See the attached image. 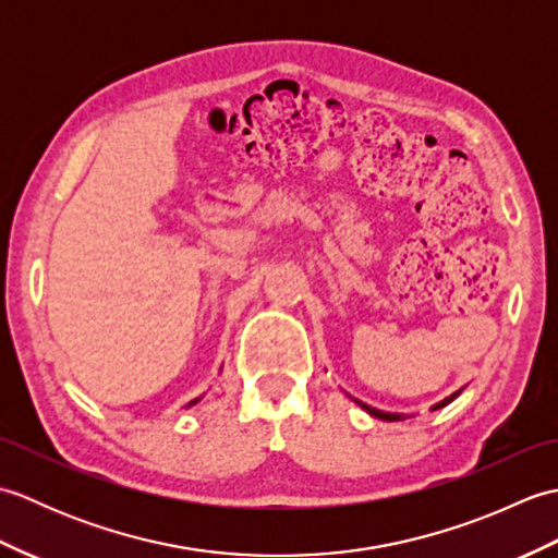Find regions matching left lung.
Masks as SVG:
<instances>
[{
	"mask_svg": "<svg viewBox=\"0 0 558 558\" xmlns=\"http://www.w3.org/2000/svg\"><path fill=\"white\" fill-rule=\"evenodd\" d=\"M460 393V390H458ZM458 393H453V396H448V398H444L441 402H436V405L432 408V410H438V408H444V405H448L450 400H456L458 398ZM360 405L372 414V417H378V420H386V422H398V420H402V414H396V412H381V410H376V408H369V405H364V402H360Z\"/></svg>",
	"mask_w": 558,
	"mask_h": 558,
	"instance_id": "left-lung-1",
	"label": "left lung"
}]
</instances>
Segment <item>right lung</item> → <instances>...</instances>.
I'll use <instances>...</instances> for the list:
<instances>
[{
	"instance_id": "obj_1",
	"label": "right lung",
	"mask_w": 558,
	"mask_h": 558,
	"mask_svg": "<svg viewBox=\"0 0 558 558\" xmlns=\"http://www.w3.org/2000/svg\"><path fill=\"white\" fill-rule=\"evenodd\" d=\"M194 402H196V400H192V402H189V405H194Z\"/></svg>"
}]
</instances>
